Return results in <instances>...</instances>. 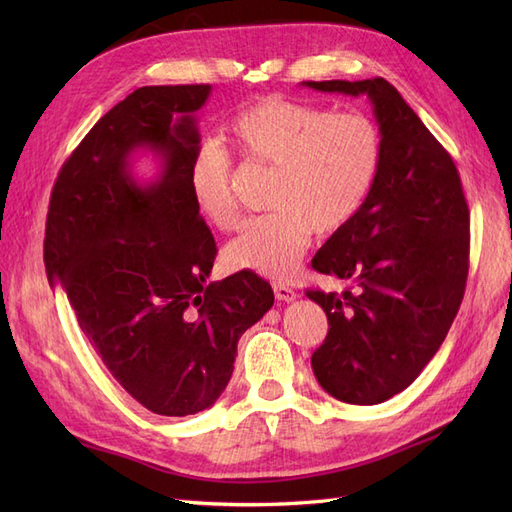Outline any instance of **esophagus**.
Returning a JSON list of instances; mask_svg holds the SVG:
<instances>
[{
    "label": "esophagus",
    "instance_id": "34e87169",
    "mask_svg": "<svg viewBox=\"0 0 512 512\" xmlns=\"http://www.w3.org/2000/svg\"><path fill=\"white\" fill-rule=\"evenodd\" d=\"M273 292H275V299L277 301H294V299L299 297L297 290H292L290 286H284V284H275Z\"/></svg>",
    "mask_w": 512,
    "mask_h": 512
}]
</instances>
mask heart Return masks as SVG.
Wrapping results in <instances>:
<instances>
[{"label": "heart", "instance_id": "heart-1", "mask_svg": "<svg viewBox=\"0 0 512 512\" xmlns=\"http://www.w3.org/2000/svg\"><path fill=\"white\" fill-rule=\"evenodd\" d=\"M228 138L247 162L277 170L269 205L273 213L252 220L224 247L228 271L290 277L312 230L333 235L365 207L382 164L378 123L359 111L286 98H262L228 123ZM190 188L196 209L218 230L241 226L232 194V158L203 143L192 158Z\"/></svg>", "mask_w": 512, "mask_h": 512}]
</instances>
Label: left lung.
Returning <instances> with one entry per match:
<instances>
[{"instance_id":"1","label":"left lung","mask_w":512,"mask_h":512,"mask_svg":"<svg viewBox=\"0 0 512 512\" xmlns=\"http://www.w3.org/2000/svg\"><path fill=\"white\" fill-rule=\"evenodd\" d=\"M303 85L365 94L382 134L365 207L312 260L350 286L305 292L329 318L312 354L316 380L339 401L374 406L408 389L451 329L468 280L470 211L453 158L389 81Z\"/></svg>"}]
</instances>
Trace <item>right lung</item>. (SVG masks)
I'll list each match as a JSON object with an SVG mask.
<instances>
[{
  "instance_id": "obj_1",
  "label": "right lung",
  "mask_w": 512,
  "mask_h": 512,
  "mask_svg": "<svg viewBox=\"0 0 512 512\" xmlns=\"http://www.w3.org/2000/svg\"><path fill=\"white\" fill-rule=\"evenodd\" d=\"M211 85L141 87L113 106L61 166L51 192L44 265L113 378L162 416L207 410L232 376L239 337L273 305L252 271L207 284L215 239L200 218L190 166L196 111ZM136 148L163 173L138 186Z\"/></svg>"
}]
</instances>
